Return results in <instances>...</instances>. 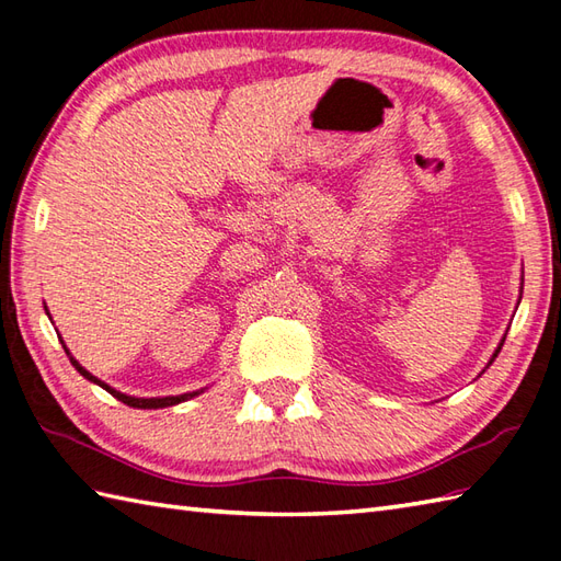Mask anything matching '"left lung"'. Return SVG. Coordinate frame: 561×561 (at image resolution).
Segmentation results:
<instances>
[{
  "mask_svg": "<svg viewBox=\"0 0 561 561\" xmlns=\"http://www.w3.org/2000/svg\"><path fill=\"white\" fill-rule=\"evenodd\" d=\"M518 304H520V299H518ZM504 340H506V335H504V337H502V342H499V347H496V350H494V354H492V359H490V364H486V366H484V368H490V366H492V362H494V359H496V356H499V352H502V347H504Z\"/></svg>",
  "mask_w": 561,
  "mask_h": 561,
  "instance_id": "8db88e82",
  "label": "left lung"
}]
</instances>
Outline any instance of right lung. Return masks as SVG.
<instances>
[{
    "mask_svg": "<svg viewBox=\"0 0 561 561\" xmlns=\"http://www.w3.org/2000/svg\"><path fill=\"white\" fill-rule=\"evenodd\" d=\"M45 313H47V306H45ZM47 318H50V313H47ZM59 342H62V347H65V352H67V356H69V362H71V366L77 368V371L87 378V380H91V383H96V386H101L103 390H108L113 398H117L121 402H125V404H129V408H137V410H159V408H171V404H178V402H185V400H193V398H197L199 392H205L207 388H199V390H193V392H183V396H165V398H135V396H127V392H121V390H115L113 386H108L105 383V380H101V378H96L93 374H89L87 368H83L75 356H71V352L67 350V344H65V340L59 337Z\"/></svg>",
    "mask_w": 561,
    "mask_h": 561,
    "instance_id": "obj_1",
    "label": "right lung"
}]
</instances>
